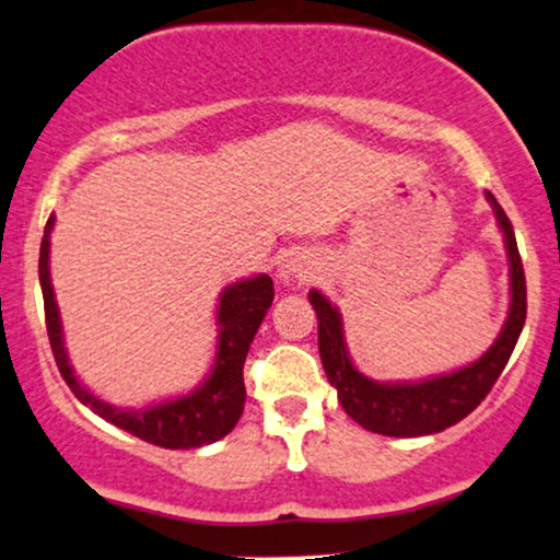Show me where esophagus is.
I'll use <instances>...</instances> for the list:
<instances>
[{
	"mask_svg": "<svg viewBox=\"0 0 560 560\" xmlns=\"http://www.w3.org/2000/svg\"><path fill=\"white\" fill-rule=\"evenodd\" d=\"M310 271H307V266L302 264V260H296V258H292V260H287L284 266H281V279H284V284H289V281H302V276H307Z\"/></svg>",
	"mask_w": 560,
	"mask_h": 560,
	"instance_id": "1",
	"label": "esophagus"
}]
</instances>
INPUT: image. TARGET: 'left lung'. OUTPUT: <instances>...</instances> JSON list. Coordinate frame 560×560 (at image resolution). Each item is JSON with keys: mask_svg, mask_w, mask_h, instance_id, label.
I'll list each match as a JSON object with an SVG mask.
<instances>
[{"mask_svg": "<svg viewBox=\"0 0 560 560\" xmlns=\"http://www.w3.org/2000/svg\"><path fill=\"white\" fill-rule=\"evenodd\" d=\"M486 198L493 207L501 232H504L509 276H512V304H509V317L497 343L470 366L442 374V377L395 382V385L364 377L351 364L349 351H346L341 313L317 289L310 292V302L317 313V346H320L323 370L328 374L330 385L338 390V400H341L346 413L366 431L385 436L436 434V431L463 421L470 410H476L480 400L491 393L499 374L504 372L527 317V284L512 222H509L493 194L486 190Z\"/></svg>", "mask_w": 560, "mask_h": 560, "instance_id": "obj_1", "label": "left lung"}]
</instances>
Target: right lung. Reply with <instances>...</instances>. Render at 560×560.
Returning <instances> with one entry per match:
<instances>
[{
    "label": "right lung",
    "instance_id": "obj_1",
    "mask_svg": "<svg viewBox=\"0 0 560 560\" xmlns=\"http://www.w3.org/2000/svg\"><path fill=\"white\" fill-rule=\"evenodd\" d=\"M54 222L56 219L48 217L44 240H40L38 276L40 289H44L46 330L48 341H51L56 366H59L63 382L72 387L77 400L90 406L101 419L113 423V427L129 431V434L165 450H196L228 436L235 429V423L240 421L245 408L243 364L247 349H250L253 338H256L260 323H264L268 307L273 302L271 276L260 273L256 279H243L237 284H230L222 292V296H219L217 359L214 366H211V374L203 380V385L198 390L183 395V398L158 402V406L150 408L124 410L101 400L97 395H92L74 377V370L69 366L67 349H63L59 307H56L51 273H48V250H51Z\"/></svg>",
    "mask_w": 560,
    "mask_h": 560
}]
</instances>
